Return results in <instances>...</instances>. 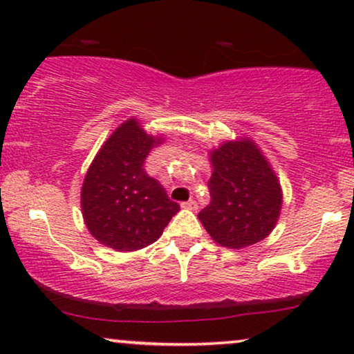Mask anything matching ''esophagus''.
<instances>
[{"mask_svg": "<svg viewBox=\"0 0 354 354\" xmlns=\"http://www.w3.org/2000/svg\"><path fill=\"white\" fill-rule=\"evenodd\" d=\"M182 207H185V209H196L198 205L195 200H188L185 203H182Z\"/></svg>", "mask_w": 354, "mask_h": 354, "instance_id": "1", "label": "esophagus"}]
</instances>
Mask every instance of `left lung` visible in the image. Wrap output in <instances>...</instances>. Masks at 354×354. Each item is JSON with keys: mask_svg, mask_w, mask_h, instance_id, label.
Masks as SVG:
<instances>
[{"mask_svg": "<svg viewBox=\"0 0 354 354\" xmlns=\"http://www.w3.org/2000/svg\"><path fill=\"white\" fill-rule=\"evenodd\" d=\"M211 203L200 211L207 234L224 248L264 240L277 224L283 195L279 177L254 140H227L209 151Z\"/></svg>", "mask_w": 354, "mask_h": 354, "instance_id": "obj_1", "label": "left lung"}]
</instances>
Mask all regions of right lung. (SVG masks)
Instances as JSON below:
<instances>
[{
	"instance_id": "add662e5",
	"label": "right lung",
	"mask_w": 354,
	"mask_h": 354,
	"mask_svg": "<svg viewBox=\"0 0 354 354\" xmlns=\"http://www.w3.org/2000/svg\"><path fill=\"white\" fill-rule=\"evenodd\" d=\"M162 142L130 118L96 153L82 183L80 207L86 229L101 245L122 253L142 250L180 211L143 169L149 151Z\"/></svg>"
}]
</instances>
